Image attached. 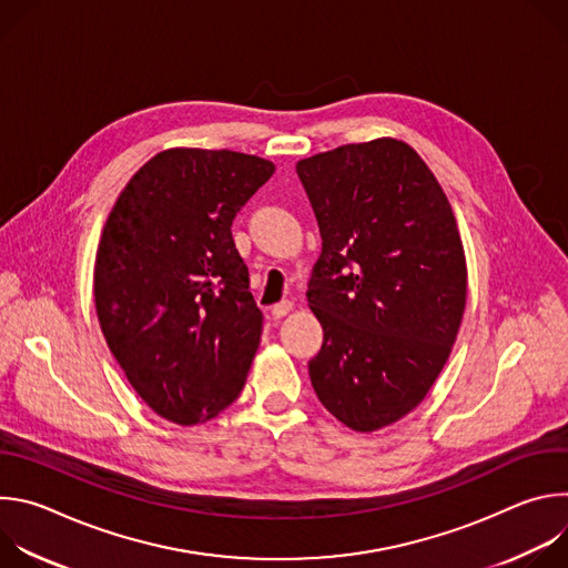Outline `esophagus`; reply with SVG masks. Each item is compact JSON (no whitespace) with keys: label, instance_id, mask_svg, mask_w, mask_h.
<instances>
[{"label":"esophagus","instance_id":"obj_1","mask_svg":"<svg viewBox=\"0 0 568 568\" xmlns=\"http://www.w3.org/2000/svg\"><path fill=\"white\" fill-rule=\"evenodd\" d=\"M292 310H294V303H292V301H281V303H276V305L272 307V316H274V318H283V316H287Z\"/></svg>","mask_w":568,"mask_h":568}]
</instances>
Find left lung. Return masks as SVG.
<instances>
[{
    "label": "left lung",
    "instance_id": "obj_1",
    "mask_svg": "<svg viewBox=\"0 0 568 568\" xmlns=\"http://www.w3.org/2000/svg\"><path fill=\"white\" fill-rule=\"evenodd\" d=\"M321 231L307 303L323 328L316 397L371 434L425 399L456 342L467 267L452 204L420 154L382 136L301 159Z\"/></svg>",
    "mask_w": 568,
    "mask_h": 568
}]
</instances>
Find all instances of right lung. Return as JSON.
<instances>
[{"label":"right lung","instance_id":"add662e5","mask_svg":"<svg viewBox=\"0 0 568 568\" xmlns=\"http://www.w3.org/2000/svg\"><path fill=\"white\" fill-rule=\"evenodd\" d=\"M274 171L256 154L171 148L132 175L103 226L101 331L139 397L182 427L226 409L258 351L263 312L231 222Z\"/></svg>","mask_w":568,"mask_h":568}]
</instances>
